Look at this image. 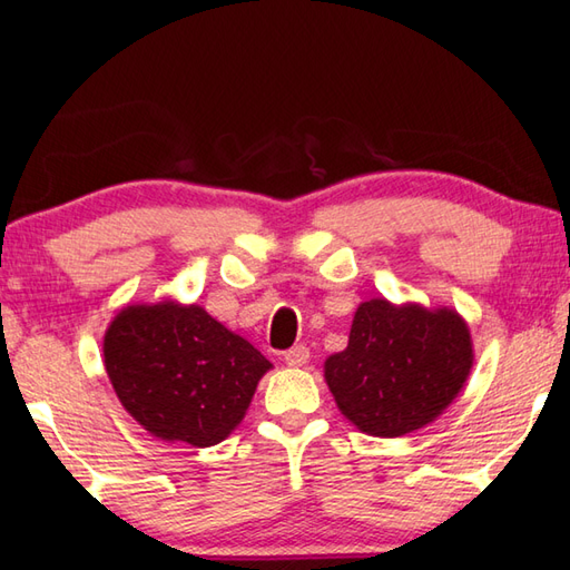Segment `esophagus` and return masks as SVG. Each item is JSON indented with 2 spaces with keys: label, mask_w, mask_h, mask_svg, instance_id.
<instances>
[{
  "label": "esophagus",
  "mask_w": 570,
  "mask_h": 570,
  "mask_svg": "<svg viewBox=\"0 0 570 570\" xmlns=\"http://www.w3.org/2000/svg\"><path fill=\"white\" fill-rule=\"evenodd\" d=\"M308 347L306 345H294L292 350H286L284 353V362L288 367H304L308 362Z\"/></svg>",
  "instance_id": "34e87169"
}]
</instances>
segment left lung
<instances>
[{"label":"left lung","instance_id":"8db88e82","mask_svg":"<svg viewBox=\"0 0 570 570\" xmlns=\"http://www.w3.org/2000/svg\"><path fill=\"white\" fill-rule=\"evenodd\" d=\"M472 367L468 323L453 308L360 304L343 353L325 360L337 409L362 433L394 439L439 419Z\"/></svg>","mask_w":570,"mask_h":570}]
</instances>
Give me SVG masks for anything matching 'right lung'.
<instances>
[{
    "label": "right lung",
    "instance_id": "obj_1",
    "mask_svg": "<svg viewBox=\"0 0 570 570\" xmlns=\"http://www.w3.org/2000/svg\"><path fill=\"white\" fill-rule=\"evenodd\" d=\"M119 402L151 435L208 448L245 419L272 362L200 306H127L102 343Z\"/></svg>",
    "mask_w": 570,
    "mask_h": 570
}]
</instances>
